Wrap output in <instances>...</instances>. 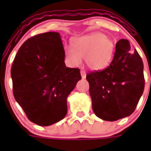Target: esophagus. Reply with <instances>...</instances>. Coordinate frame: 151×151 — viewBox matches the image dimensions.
I'll use <instances>...</instances> for the list:
<instances>
[{
    "label": "esophagus",
    "mask_w": 151,
    "mask_h": 151,
    "mask_svg": "<svg viewBox=\"0 0 151 151\" xmlns=\"http://www.w3.org/2000/svg\"><path fill=\"white\" fill-rule=\"evenodd\" d=\"M81 76H82V78H85L86 77V72H85V70H84V69L81 70Z\"/></svg>",
    "instance_id": "obj_1"
}]
</instances>
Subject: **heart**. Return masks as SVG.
Masks as SVG:
<instances>
[{
    "label": "heart",
    "instance_id": "obj_1",
    "mask_svg": "<svg viewBox=\"0 0 151 151\" xmlns=\"http://www.w3.org/2000/svg\"><path fill=\"white\" fill-rule=\"evenodd\" d=\"M73 49H65L66 57L73 66H78L85 59L91 69H102L110 64L113 55V42L103 33H92L75 38Z\"/></svg>",
    "mask_w": 151,
    "mask_h": 151
}]
</instances>
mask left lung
<instances>
[{
  "label": "left lung",
  "mask_w": 151,
  "mask_h": 151,
  "mask_svg": "<svg viewBox=\"0 0 151 151\" xmlns=\"http://www.w3.org/2000/svg\"><path fill=\"white\" fill-rule=\"evenodd\" d=\"M130 49L129 41L120 39L109 66L86 76L93 111L103 120L112 122L130 116L143 94V62L138 51Z\"/></svg>",
  "instance_id": "obj_1"
}]
</instances>
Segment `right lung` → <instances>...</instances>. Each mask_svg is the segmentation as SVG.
<instances>
[{"label": "right lung", "mask_w": 151, "mask_h": 151, "mask_svg": "<svg viewBox=\"0 0 151 151\" xmlns=\"http://www.w3.org/2000/svg\"><path fill=\"white\" fill-rule=\"evenodd\" d=\"M60 35L45 32L26 40L11 67L14 98L31 122L48 126L67 113V97L82 77L66 67Z\"/></svg>", "instance_id": "right-lung-1"}]
</instances>
